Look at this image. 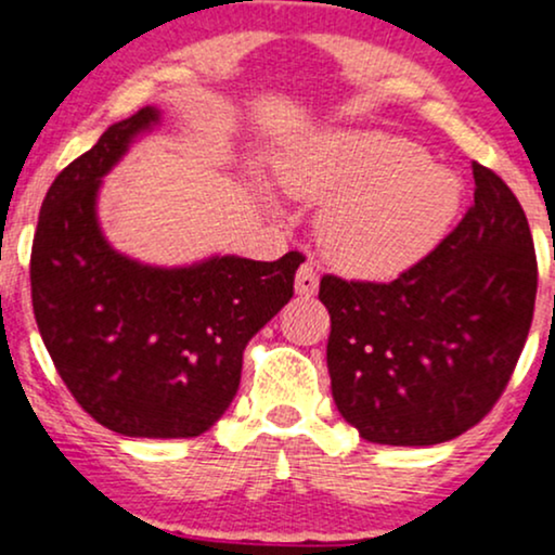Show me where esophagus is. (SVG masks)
Listing matches in <instances>:
<instances>
[{
  "mask_svg": "<svg viewBox=\"0 0 555 555\" xmlns=\"http://www.w3.org/2000/svg\"><path fill=\"white\" fill-rule=\"evenodd\" d=\"M295 292L299 297H313L318 292V269L313 266V260H305L297 269Z\"/></svg>",
  "mask_w": 555,
  "mask_h": 555,
  "instance_id": "1",
  "label": "esophagus"
}]
</instances>
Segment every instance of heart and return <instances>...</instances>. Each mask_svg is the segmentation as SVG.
Segmentation results:
<instances>
[{
    "instance_id": "obj_1",
    "label": "heart",
    "mask_w": 555,
    "mask_h": 555,
    "mask_svg": "<svg viewBox=\"0 0 555 555\" xmlns=\"http://www.w3.org/2000/svg\"><path fill=\"white\" fill-rule=\"evenodd\" d=\"M279 180L292 197L326 203L318 240L349 276L391 279L441 245L464 203L454 169L415 140L378 130L323 132L286 151Z\"/></svg>"
}]
</instances>
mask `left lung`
I'll return each instance as SVG.
<instances>
[{"label": "left lung", "mask_w": 555, "mask_h": 555, "mask_svg": "<svg viewBox=\"0 0 555 555\" xmlns=\"http://www.w3.org/2000/svg\"><path fill=\"white\" fill-rule=\"evenodd\" d=\"M475 203L393 282L321 279L336 410L365 441L433 446L493 410L530 334L538 260L517 195L473 162Z\"/></svg>", "instance_id": "obj_1"}]
</instances>
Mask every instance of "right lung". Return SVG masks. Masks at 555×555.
I'll use <instances>...</instances> for the list:
<instances>
[{
  "mask_svg": "<svg viewBox=\"0 0 555 555\" xmlns=\"http://www.w3.org/2000/svg\"><path fill=\"white\" fill-rule=\"evenodd\" d=\"M158 119L145 106L114 122L56 175L38 214L30 295L56 373L95 423L132 438H195L232 404L242 352L295 295L302 256L162 269L114 250L95 216L101 180Z\"/></svg>",
  "mask_w": 555,
  "mask_h": 555,
  "instance_id": "obj_1",
  "label": "right lung"
}]
</instances>
